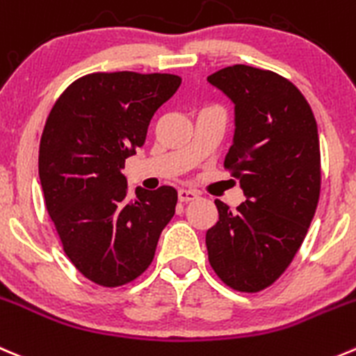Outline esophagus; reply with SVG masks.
<instances>
[{"label": "esophagus", "mask_w": 356, "mask_h": 356, "mask_svg": "<svg viewBox=\"0 0 356 356\" xmlns=\"http://www.w3.org/2000/svg\"><path fill=\"white\" fill-rule=\"evenodd\" d=\"M177 195H179V202H182V203L193 202V200L198 198V193L191 191V189H179Z\"/></svg>", "instance_id": "1"}]
</instances>
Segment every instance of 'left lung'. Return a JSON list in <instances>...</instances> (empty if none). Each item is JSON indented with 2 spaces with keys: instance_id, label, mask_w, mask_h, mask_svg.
I'll list each match as a JSON object with an SVG mask.
<instances>
[{
  "instance_id": "1",
  "label": "left lung",
  "mask_w": 356,
  "mask_h": 356,
  "mask_svg": "<svg viewBox=\"0 0 356 356\" xmlns=\"http://www.w3.org/2000/svg\"><path fill=\"white\" fill-rule=\"evenodd\" d=\"M207 79L234 104L224 167L247 198L236 212L216 200L219 220L205 236L209 261L227 287L259 292L287 270L315 216L318 129L305 95L277 72L236 64Z\"/></svg>"
}]
</instances>
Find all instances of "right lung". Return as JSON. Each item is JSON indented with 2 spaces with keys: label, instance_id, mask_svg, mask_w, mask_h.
<instances>
[{
  "label": "right lung",
  "instance_id": "1",
  "mask_svg": "<svg viewBox=\"0 0 356 356\" xmlns=\"http://www.w3.org/2000/svg\"><path fill=\"white\" fill-rule=\"evenodd\" d=\"M179 85V76L161 72H92L65 88L44 123L38 170L48 216L69 261L102 287L149 268L175 213L172 186L137 188L129 198L122 170Z\"/></svg>",
  "mask_w": 356,
  "mask_h": 356
}]
</instances>
